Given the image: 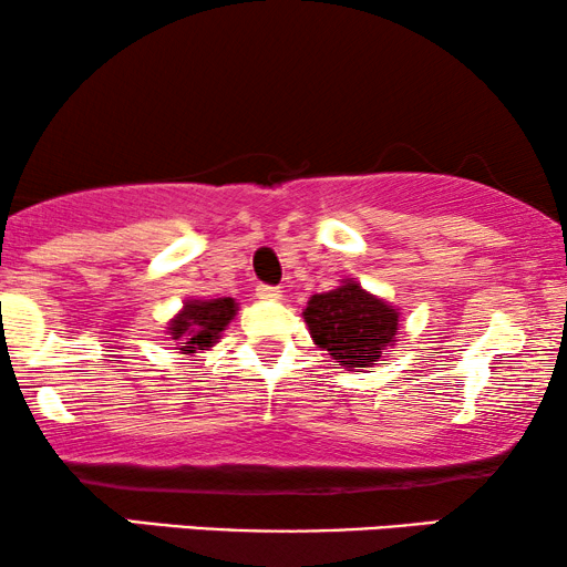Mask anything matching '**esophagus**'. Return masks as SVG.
Returning a JSON list of instances; mask_svg holds the SVG:
<instances>
[{"mask_svg":"<svg viewBox=\"0 0 567 567\" xmlns=\"http://www.w3.org/2000/svg\"><path fill=\"white\" fill-rule=\"evenodd\" d=\"M255 293H258V299H262V301H278L284 297L278 286H266V284H260L258 289H255Z\"/></svg>","mask_w":567,"mask_h":567,"instance_id":"obj_1","label":"esophagus"}]
</instances>
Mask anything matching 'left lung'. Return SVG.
I'll return each mask as SVG.
<instances>
[{
	"mask_svg": "<svg viewBox=\"0 0 567 567\" xmlns=\"http://www.w3.org/2000/svg\"><path fill=\"white\" fill-rule=\"evenodd\" d=\"M301 315L315 346L328 351L336 367L346 371L369 369L382 359L400 330L398 309L361 289V284L351 278L338 289L315 293Z\"/></svg>",
	"mask_w": 567,
	"mask_h": 567,
	"instance_id": "1",
	"label": "left lung"
}]
</instances>
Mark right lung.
Returning a JSON list of instances; mask_svg holds the SVG:
<instances>
[{
  "label": "right lung",
  "mask_w": 567,
  "mask_h": 567,
  "mask_svg": "<svg viewBox=\"0 0 567 567\" xmlns=\"http://www.w3.org/2000/svg\"><path fill=\"white\" fill-rule=\"evenodd\" d=\"M237 301L229 297L221 299H188L185 307L169 320V338L175 340L177 351L185 355L208 351L219 343L221 332L235 320Z\"/></svg>",
  "instance_id": "add662e5"
}]
</instances>
